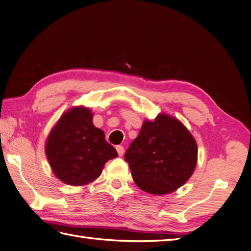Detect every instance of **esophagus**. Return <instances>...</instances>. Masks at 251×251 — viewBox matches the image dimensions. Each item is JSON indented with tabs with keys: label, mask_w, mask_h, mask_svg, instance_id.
<instances>
[{
	"label": "esophagus",
	"mask_w": 251,
	"mask_h": 251,
	"mask_svg": "<svg viewBox=\"0 0 251 251\" xmlns=\"http://www.w3.org/2000/svg\"><path fill=\"white\" fill-rule=\"evenodd\" d=\"M116 150H117V152H118L119 156H122V155L125 154V148H124V146H121V145L116 146Z\"/></svg>",
	"instance_id": "obj_1"
}]
</instances>
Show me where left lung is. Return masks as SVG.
<instances>
[{"label":"left lung","instance_id":"8db88e82","mask_svg":"<svg viewBox=\"0 0 251 251\" xmlns=\"http://www.w3.org/2000/svg\"><path fill=\"white\" fill-rule=\"evenodd\" d=\"M197 155V143L186 126L161 112L155 120L143 122L125 159L142 191L166 195L188 181L196 168Z\"/></svg>","mask_w":251,"mask_h":251}]
</instances>
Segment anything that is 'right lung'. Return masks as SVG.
<instances>
[{
	"label": "right lung",
	"mask_w": 251,
	"mask_h": 251,
	"mask_svg": "<svg viewBox=\"0 0 251 251\" xmlns=\"http://www.w3.org/2000/svg\"><path fill=\"white\" fill-rule=\"evenodd\" d=\"M45 154L55 176L73 186L94 182L105 163L118 156L84 106L71 107L60 116L45 142Z\"/></svg>",
	"instance_id": "obj_1"
}]
</instances>
